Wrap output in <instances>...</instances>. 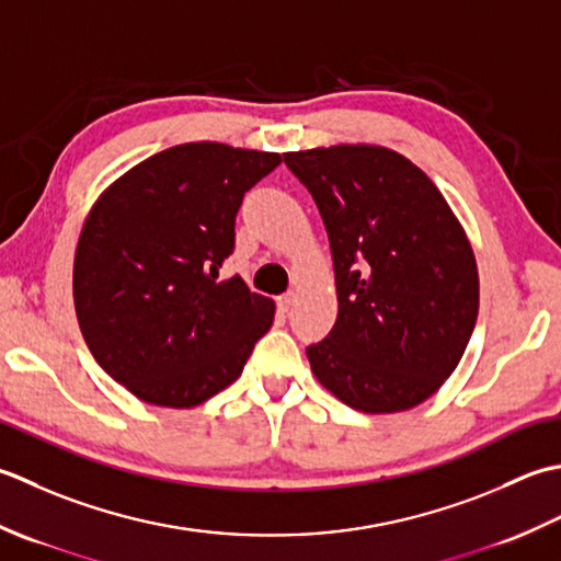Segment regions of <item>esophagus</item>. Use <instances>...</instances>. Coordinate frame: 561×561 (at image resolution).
<instances>
[{"label": "esophagus", "mask_w": 561, "mask_h": 561, "mask_svg": "<svg viewBox=\"0 0 561 561\" xmlns=\"http://www.w3.org/2000/svg\"><path fill=\"white\" fill-rule=\"evenodd\" d=\"M293 302H295V295H293V293L280 295V297H278V310H280V312H288L290 307H293Z\"/></svg>", "instance_id": "esophagus-1"}]
</instances>
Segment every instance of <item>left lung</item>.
<instances>
[{
	"instance_id": "1",
	"label": "left lung",
	"mask_w": 561,
	"mask_h": 561,
	"mask_svg": "<svg viewBox=\"0 0 561 561\" xmlns=\"http://www.w3.org/2000/svg\"><path fill=\"white\" fill-rule=\"evenodd\" d=\"M312 193L336 273L339 317L307 346L312 373L365 414L407 411L448 380L479 312L472 247L436 184L377 145L283 154Z\"/></svg>"
}]
</instances>
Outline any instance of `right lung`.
Here are the masks:
<instances>
[{
	"label": "right lung",
	"mask_w": 561,
	"mask_h": 561,
	"mask_svg": "<svg viewBox=\"0 0 561 561\" xmlns=\"http://www.w3.org/2000/svg\"><path fill=\"white\" fill-rule=\"evenodd\" d=\"M276 152L169 147L111 184L75 254V310L91 356L147 404H203L244 370L276 305L220 268L244 193Z\"/></svg>",
	"instance_id": "right-lung-1"
}]
</instances>
